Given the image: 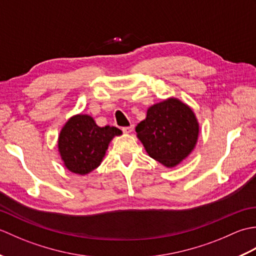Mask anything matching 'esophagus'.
I'll return each instance as SVG.
<instances>
[{"label": "esophagus", "mask_w": 256, "mask_h": 256, "mask_svg": "<svg viewBox=\"0 0 256 256\" xmlns=\"http://www.w3.org/2000/svg\"><path fill=\"white\" fill-rule=\"evenodd\" d=\"M134 130V126L133 125H130V126H125V128H122V131L124 133H131Z\"/></svg>", "instance_id": "1"}]
</instances>
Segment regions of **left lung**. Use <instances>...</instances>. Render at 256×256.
I'll use <instances>...</instances> for the list:
<instances>
[{
  "label": "left lung",
  "mask_w": 256,
  "mask_h": 256,
  "mask_svg": "<svg viewBox=\"0 0 256 256\" xmlns=\"http://www.w3.org/2000/svg\"><path fill=\"white\" fill-rule=\"evenodd\" d=\"M135 131L152 158L174 167L194 150L199 126L190 108L172 98L150 106Z\"/></svg>",
  "instance_id": "8db88e82"
}]
</instances>
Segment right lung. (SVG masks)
Returning a JSON list of instances; mask_svg holds the SVG:
<instances>
[{
    "instance_id": "right-lung-1",
    "label": "right lung",
    "mask_w": 256,
    "mask_h": 256,
    "mask_svg": "<svg viewBox=\"0 0 256 256\" xmlns=\"http://www.w3.org/2000/svg\"><path fill=\"white\" fill-rule=\"evenodd\" d=\"M121 130L100 128L89 116H74L62 128L58 140L62 158L70 172L86 175L100 165L108 145Z\"/></svg>"
}]
</instances>
